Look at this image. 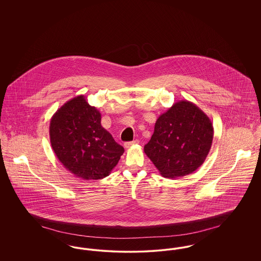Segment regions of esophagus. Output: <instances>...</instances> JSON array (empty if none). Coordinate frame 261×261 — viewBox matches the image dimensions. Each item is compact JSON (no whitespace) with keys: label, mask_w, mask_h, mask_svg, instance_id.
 <instances>
[{"label":"esophagus","mask_w":261,"mask_h":261,"mask_svg":"<svg viewBox=\"0 0 261 261\" xmlns=\"http://www.w3.org/2000/svg\"><path fill=\"white\" fill-rule=\"evenodd\" d=\"M137 144H139V140H134V141H132V142H126L124 144V148L129 149L130 147H132V146H134V145H137Z\"/></svg>","instance_id":"1"}]
</instances>
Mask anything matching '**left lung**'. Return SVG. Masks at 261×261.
<instances>
[{
	"mask_svg": "<svg viewBox=\"0 0 261 261\" xmlns=\"http://www.w3.org/2000/svg\"><path fill=\"white\" fill-rule=\"evenodd\" d=\"M212 140L210 117L194 102L182 99L160 115L144 151L162 176L175 179L199 168Z\"/></svg>",
	"mask_w": 261,
	"mask_h": 261,
	"instance_id": "1",
	"label": "left lung"
}]
</instances>
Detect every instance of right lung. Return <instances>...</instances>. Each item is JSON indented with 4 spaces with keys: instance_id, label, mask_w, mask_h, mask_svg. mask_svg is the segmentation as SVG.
<instances>
[{
    "instance_id": "obj_1",
    "label": "right lung",
    "mask_w": 261,
    "mask_h": 261,
    "mask_svg": "<svg viewBox=\"0 0 261 261\" xmlns=\"http://www.w3.org/2000/svg\"><path fill=\"white\" fill-rule=\"evenodd\" d=\"M100 119V112L83 95L67 100L50 118V145L57 158L84 180L109 176L124 152Z\"/></svg>"
}]
</instances>
